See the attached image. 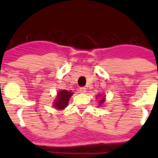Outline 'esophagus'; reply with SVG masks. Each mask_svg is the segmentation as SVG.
I'll use <instances>...</instances> for the list:
<instances>
[{
  "instance_id": "1",
  "label": "esophagus",
  "mask_w": 158,
  "mask_h": 158,
  "mask_svg": "<svg viewBox=\"0 0 158 158\" xmlns=\"http://www.w3.org/2000/svg\"><path fill=\"white\" fill-rule=\"evenodd\" d=\"M79 92H80L81 94H85L86 89H85L84 87H81V88H79Z\"/></svg>"
}]
</instances>
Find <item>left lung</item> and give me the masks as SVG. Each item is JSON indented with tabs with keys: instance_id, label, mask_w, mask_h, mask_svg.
Instances as JSON below:
<instances>
[{
	"instance_id": "8db88e82",
	"label": "left lung",
	"mask_w": 158,
	"mask_h": 158,
	"mask_svg": "<svg viewBox=\"0 0 158 158\" xmlns=\"http://www.w3.org/2000/svg\"><path fill=\"white\" fill-rule=\"evenodd\" d=\"M104 101H105V99H104V98H102V100H101V102H100V104H102V102H103Z\"/></svg>"
}]
</instances>
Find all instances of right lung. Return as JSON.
I'll list each match as a JSON object with an SVG mask.
<instances>
[{
	"label": "right lung",
	"mask_w": 158,
	"mask_h": 158,
	"mask_svg": "<svg viewBox=\"0 0 158 158\" xmlns=\"http://www.w3.org/2000/svg\"><path fill=\"white\" fill-rule=\"evenodd\" d=\"M72 94H73V93L68 92L67 90H60L58 93L56 100L55 102V107H56L57 109H64V107H66L69 98L72 96Z\"/></svg>",
	"instance_id": "1"
}]
</instances>
